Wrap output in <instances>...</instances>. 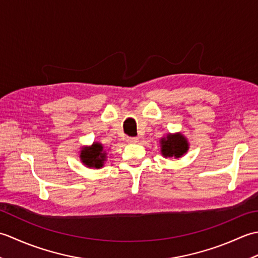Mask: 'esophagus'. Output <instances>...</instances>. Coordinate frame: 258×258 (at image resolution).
<instances>
[{"instance_id": "1", "label": "esophagus", "mask_w": 258, "mask_h": 258, "mask_svg": "<svg viewBox=\"0 0 258 258\" xmlns=\"http://www.w3.org/2000/svg\"><path fill=\"white\" fill-rule=\"evenodd\" d=\"M128 143H138L139 139L138 138H127Z\"/></svg>"}]
</instances>
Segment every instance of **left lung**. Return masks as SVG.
Returning a JSON list of instances; mask_svg holds the SVG:
<instances>
[{
	"instance_id": "left-lung-1",
	"label": "left lung",
	"mask_w": 258,
	"mask_h": 258,
	"mask_svg": "<svg viewBox=\"0 0 258 258\" xmlns=\"http://www.w3.org/2000/svg\"><path fill=\"white\" fill-rule=\"evenodd\" d=\"M161 154L165 158H179L189 150V143L186 136L180 132L168 133L160 140Z\"/></svg>"
}]
</instances>
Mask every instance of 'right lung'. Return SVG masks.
<instances>
[{
  "label": "right lung",
  "instance_id": "right-lung-1",
  "mask_svg": "<svg viewBox=\"0 0 258 258\" xmlns=\"http://www.w3.org/2000/svg\"><path fill=\"white\" fill-rule=\"evenodd\" d=\"M80 160L86 167L101 168L107 160V152L100 142H93L92 145L82 147Z\"/></svg>",
  "mask_w": 258,
  "mask_h": 258
}]
</instances>
